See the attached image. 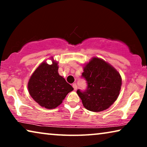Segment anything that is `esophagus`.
Masks as SVG:
<instances>
[{
    "mask_svg": "<svg viewBox=\"0 0 147 147\" xmlns=\"http://www.w3.org/2000/svg\"><path fill=\"white\" fill-rule=\"evenodd\" d=\"M72 86H73V88H74V90H77V84H76V83L73 84V85H72Z\"/></svg>",
    "mask_w": 147,
    "mask_h": 147,
    "instance_id": "esophagus-1",
    "label": "esophagus"
}]
</instances>
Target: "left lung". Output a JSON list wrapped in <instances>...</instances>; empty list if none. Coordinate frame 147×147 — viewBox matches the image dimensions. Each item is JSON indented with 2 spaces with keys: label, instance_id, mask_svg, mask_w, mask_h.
Masks as SVG:
<instances>
[{
  "label": "left lung",
  "instance_id": "obj_1",
  "mask_svg": "<svg viewBox=\"0 0 147 147\" xmlns=\"http://www.w3.org/2000/svg\"><path fill=\"white\" fill-rule=\"evenodd\" d=\"M82 77L87 82L84 92L77 90L82 104L92 112L108 109L117 100L122 86V78L115 68L98 57H93L84 67Z\"/></svg>",
  "mask_w": 147,
  "mask_h": 147
}]
</instances>
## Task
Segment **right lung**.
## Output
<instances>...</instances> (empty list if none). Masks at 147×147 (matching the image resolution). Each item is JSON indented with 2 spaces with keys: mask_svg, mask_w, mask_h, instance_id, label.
Returning <instances> with one entry per match:
<instances>
[{
  "mask_svg": "<svg viewBox=\"0 0 147 147\" xmlns=\"http://www.w3.org/2000/svg\"><path fill=\"white\" fill-rule=\"evenodd\" d=\"M52 64L42 62L35 70L28 82L30 96L42 107L53 109L62 103L72 86L59 76L58 62L51 57Z\"/></svg>",
  "mask_w": 147,
  "mask_h": 147,
  "instance_id": "1",
  "label": "right lung"
}]
</instances>
